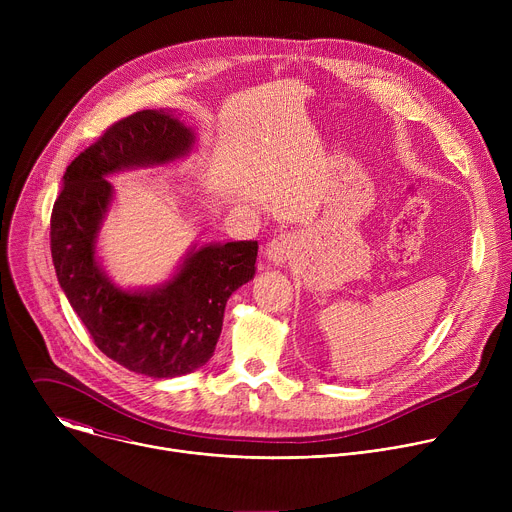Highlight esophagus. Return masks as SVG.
Returning <instances> with one entry per match:
<instances>
[{
	"instance_id": "34e87169",
	"label": "esophagus",
	"mask_w": 512,
	"mask_h": 512,
	"mask_svg": "<svg viewBox=\"0 0 512 512\" xmlns=\"http://www.w3.org/2000/svg\"><path fill=\"white\" fill-rule=\"evenodd\" d=\"M300 249V241L296 235L291 233H283L275 239H271L265 247V259L273 265H283L287 259H291L296 255V251Z\"/></svg>"
}]
</instances>
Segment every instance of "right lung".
I'll return each mask as SVG.
<instances>
[{
    "label": "right lung",
    "instance_id": "right-lung-1",
    "mask_svg": "<svg viewBox=\"0 0 512 512\" xmlns=\"http://www.w3.org/2000/svg\"><path fill=\"white\" fill-rule=\"evenodd\" d=\"M196 135L172 111L145 109L113 123L72 160L50 216L58 283L97 348L152 379L200 369L214 354L227 300L255 275L257 241L192 247L176 273L143 289H123L97 259V237L113 202L111 174L188 156Z\"/></svg>",
    "mask_w": 512,
    "mask_h": 512
}]
</instances>
